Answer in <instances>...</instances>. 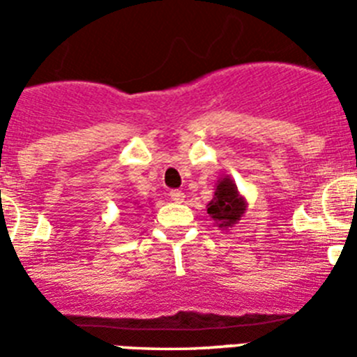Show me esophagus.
<instances>
[{
    "mask_svg": "<svg viewBox=\"0 0 357 357\" xmlns=\"http://www.w3.org/2000/svg\"><path fill=\"white\" fill-rule=\"evenodd\" d=\"M169 198H172L173 202H178V204H181V202H184L185 195L182 193V191H178V189H173V191H169Z\"/></svg>",
    "mask_w": 357,
    "mask_h": 357,
    "instance_id": "34e87169",
    "label": "esophagus"
}]
</instances>
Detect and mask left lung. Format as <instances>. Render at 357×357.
<instances>
[{
  "instance_id": "left-lung-1",
  "label": "left lung",
  "mask_w": 357,
  "mask_h": 357,
  "mask_svg": "<svg viewBox=\"0 0 357 357\" xmlns=\"http://www.w3.org/2000/svg\"><path fill=\"white\" fill-rule=\"evenodd\" d=\"M214 188V198L207 204V213L216 227L229 230L247 213V198L239 193L238 185L230 176H220Z\"/></svg>"
}]
</instances>
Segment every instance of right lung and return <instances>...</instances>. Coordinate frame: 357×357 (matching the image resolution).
I'll return each instance as SVG.
<instances>
[{
	"label": "right lung",
	"instance_id": "add662e5",
	"mask_svg": "<svg viewBox=\"0 0 357 357\" xmlns=\"http://www.w3.org/2000/svg\"><path fill=\"white\" fill-rule=\"evenodd\" d=\"M134 206H135V202H134ZM137 207H139V206H137Z\"/></svg>",
	"mask_w": 357,
	"mask_h": 357
}]
</instances>
